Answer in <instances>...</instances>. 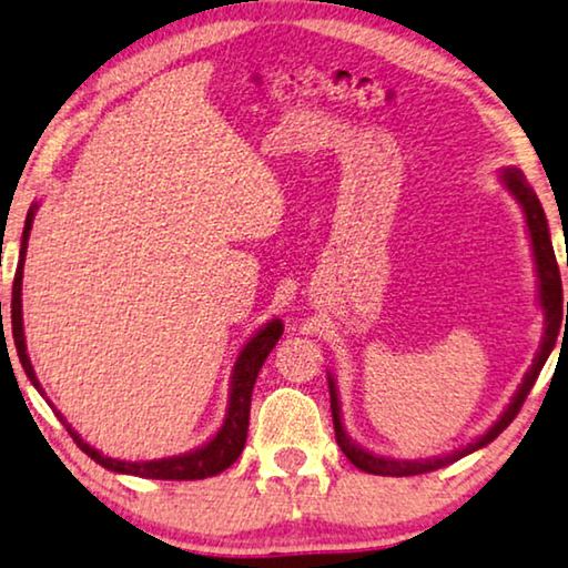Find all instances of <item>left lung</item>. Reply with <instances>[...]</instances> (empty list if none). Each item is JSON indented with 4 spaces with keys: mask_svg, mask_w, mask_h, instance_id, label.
Segmentation results:
<instances>
[{
    "mask_svg": "<svg viewBox=\"0 0 568 568\" xmlns=\"http://www.w3.org/2000/svg\"><path fill=\"white\" fill-rule=\"evenodd\" d=\"M499 179L507 186V192L515 196L517 204L523 207L525 223H528V233H530V245H532V256H536V271H538V286H540V307H544L546 315V333H544V343H540V351L536 353V361L525 374L523 384L517 386L513 402H509L507 409L499 415V420L489 427L481 438H476L468 446L454 450L448 456H433V458H386V456H376L372 450H366L364 446H358L356 440H351V435L345 433L343 420H341V402H338V386H335L333 376H327V386H331V409H333V425H335V440L348 462L353 466H358L361 471L366 474H379V476H415V474H427L435 471V468H443L448 464L458 462L474 450H479L497 438L505 427L515 420V415L520 413L525 397H528L532 384H536L540 368L550 356L556 345V333H558V317H561L564 310V290H561V274H558V264L554 256V245H550V233H548V220L546 212L540 207V200L532 192V186L528 184V179L520 169L507 166L499 171ZM568 312V304H566Z\"/></svg>",
    "mask_w": 568,
    "mask_h": 568,
    "instance_id": "obj_1",
    "label": "left lung"
}]
</instances>
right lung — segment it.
<instances>
[{
  "label": "right lung",
  "mask_w": 568,
  "mask_h": 568,
  "mask_svg": "<svg viewBox=\"0 0 568 568\" xmlns=\"http://www.w3.org/2000/svg\"><path fill=\"white\" fill-rule=\"evenodd\" d=\"M38 204H32L28 217H24V230H22V243H20V264L14 271V284H12V338L18 345L20 364L28 374L32 386L43 394V386H40L36 368L30 364L28 345H24V331H22V266H24V253H28V237L32 227V217H36ZM284 333L282 320H271L261 331L253 335V338L243 345L241 356H237L233 366V376H230V399H227V413L225 423L220 427L217 435L212 440L204 443L202 448L189 450L182 456L171 458H155V462H120V458H110L97 450L94 446L81 438V435L73 430V427L63 420L65 430L71 433V438L77 446L84 450L87 456H92L97 464L110 468L114 474H130V476H143V479H171V481H192V479H207V476H215L225 471L230 464H235V458L241 456L245 446V435H248V417H251V394L253 384H256V376L264 366V361L274 345L278 343Z\"/></svg>",
  "instance_id": "right-lung-1"
}]
</instances>
